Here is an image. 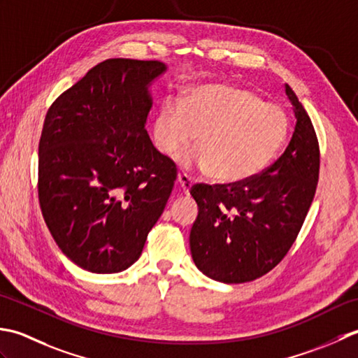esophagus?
Listing matches in <instances>:
<instances>
[{
    "instance_id": "1",
    "label": "esophagus",
    "mask_w": 358,
    "mask_h": 358,
    "mask_svg": "<svg viewBox=\"0 0 358 358\" xmlns=\"http://www.w3.org/2000/svg\"><path fill=\"white\" fill-rule=\"evenodd\" d=\"M176 182H178V185L180 188V192L188 194L189 188H192V179H189L185 173H179Z\"/></svg>"
}]
</instances>
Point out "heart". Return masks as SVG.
<instances>
[{"label": "heart", "instance_id": "obj_1", "mask_svg": "<svg viewBox=\"0 0 358 358\" xmlns=\"http://www.w3.org/2000/svg\"><path fill=\"white\" fill-rule=\"evenodd\" d=\"M290 122L284 109L264 103L257 94L220 83L188 87L184 101L166 99L152 128L156 148L179 156L184 166L207 170L220 184H241L271 165L287 142Z\"/></svg>", "mask_w": 358, "mask_h": 358}]
</instances>
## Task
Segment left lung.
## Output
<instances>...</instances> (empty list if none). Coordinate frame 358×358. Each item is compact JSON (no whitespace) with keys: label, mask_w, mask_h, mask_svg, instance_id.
<instances>
[{"label":"left lung","mask_w":358,"mask_h":358,"mask_svg":"<svg viewBox=\"0 0 358 358\" xmlns=\"http://www.w3.org/2000/svg\"><path fill=\"white\" fill-rule=\"evenodd\" d=\"M286 94L296 123L280 159L241 184H199L189 192L199 208L189 231L192 257L215 281L239 284L271 272L294 244L315 196V129L289 85Z\"/></svg>","instance_id":"obj_1"}]
</instances>
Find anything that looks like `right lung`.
I'll return each mask as SVG.
<instances>
[{"label":"right lung","instance_id":"add662e5","mask_svg":"<svg viewBox=\"0 0 358 358\" xmlns=\"http://www.w3.org/2000/svg\"><path fill=\"white\" fill-rule=\"evenodd\" d=\"M160 62L111 58L64 91L46 114L38 147L43 217L62 252L92 273L141 258L176 179L145 129Z\"/></svg>","mask_w":358,"mask_h":358}]
</instances>
